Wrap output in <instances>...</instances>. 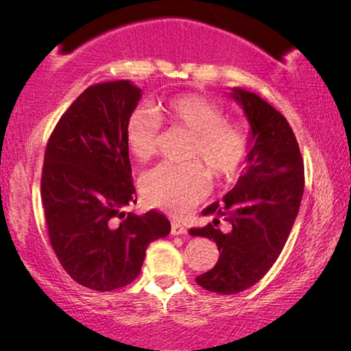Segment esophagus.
Wrapping results in <instances>:
<instances>
[{"mask_svg": "<svg viewBox=\"0 0 351 351\" xmlns=\"http://www.w3.org/2000/svg\"><path fill=\"white\" fill-rule=\"evenodd\" d=\"M171 234H174V237H179V234H186V228L182 227L179 222H172Z\"/></svg>", "mask_w": 351, "mask_h": 351, "instance_id": "esophagus-1", "label": "esophagus"}]
</instances>
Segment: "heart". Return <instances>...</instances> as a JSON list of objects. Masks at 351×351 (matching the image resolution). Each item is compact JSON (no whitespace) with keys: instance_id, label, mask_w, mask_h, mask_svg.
<instances>
[{"instance_id":"b5f03b06","label":"heart","mask_w":351,"mask_h":351,"mask_svg":"<svg viewBox=\"0 0 351 351\" xmlns=\"http://www.w3.org/2000/svg\"><path fill=\"white\" fill-rule=\"evenodd\" d=\"M171 126L184 129L193 137L191 158L203 160L219 179H230L243 165L247 148L246 134L238 124L228 123L217 104L195 94L176 95L158 108ZM155 112L137 108L126 123V143L134 158L147 161L155 155L161 121ZM210 174L199 162L162 165L148 171L141 180L142 195L152 206L184 214L204 198Z\"/></svg>"}]
</instances>
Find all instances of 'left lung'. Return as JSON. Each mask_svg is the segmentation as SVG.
Returning <instances> with one entry per match:
<instances>
[{
    "label": "left lung",
    "mask_w": 351,
    "mask_h": 351,
    "mask_svg": "<svg viewBox=\"0 0 351 351\" xmlns=\"http://www.w3.org/2000/svg\"><path fill=\"white\" fill-rule=\"evenodd\" d=\"M247 118V166L223 201L204 215L223 217L232 225L227 234L213 223L191 228V237L213 239L219 261L196 278L206 291L238 294L265 276L285 247L304 196V160L287 119L251 90L230 93Z\"/></svg>",
    "instance_id": "obj_1"
}]
</instances>
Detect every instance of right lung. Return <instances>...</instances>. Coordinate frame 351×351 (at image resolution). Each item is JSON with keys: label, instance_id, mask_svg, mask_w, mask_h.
Here are the masks:
<instances>
[{"label": "right lung", "instance_id": "add662e5", "mask_svg": "<svg viewBox=\"0 0 351 351\" xmlns=\"http://www.w3.org/2000/svg\"><path fill=\"white\" fill-rule=\"evenodd\" d=\"M142 97L129 80L89 86L62 114L45 153L41 198L51 246L64 270L93 291H114L141 273L148 244L171 222L137 215L126 123Z\"/></svg>", "mask_w": 351, "mask_h": 351}]
</instances>
